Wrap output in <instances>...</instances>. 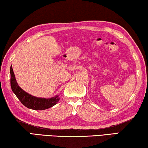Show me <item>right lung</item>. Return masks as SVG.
I'll use <instances>...</instances> for the list:
<instances>
[{"label":"right lung","instance_id":"1","mask_svg":"<svg viewBox=\"0 0 148 148\" xmlns=\"http://www.w3.org/2000/svg\"><path fill=\"white\" fill-rule=\"evenodd\" d=\"M10 71V86L12 90L25 107L34 110H45L54 106L60 100V98L58 95L52 98H38L26 92L17 83L12 65Z\"/></svg>","mask_w":148,"mask_h":148}]
</instances>
